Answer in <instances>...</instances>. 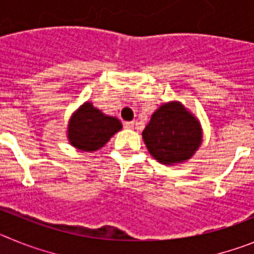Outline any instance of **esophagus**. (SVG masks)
I'll list each match as a JSON object with an SVG mask.
<instances>
[{
	"label": "esophagus",
	"mask_w": 254,
	"mask_h": 254,
	"mask_svg": "<svg viewBox=\"0 0 254 254\" xmlns=\"http://www.w3.org/2000/svg\"><path fill=\"white\" fill-rule=\"evenodd\" d=\"M133 126H134L133 122H125V123H123V127H125V128H128V129L133 128Z\"/></svg>",
	"instance_id": "1"
}]
</instances>
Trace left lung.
<instances>
[{"instance_id":"1","label":"left lung","mask_w":254,"mask_h":254,"mask_svg":"<svg viewBox=\"0 0 254 254\" xmlns=\"http://www.w3.org/2000/svg\"><path fill=\"white\" fill-rule=\"evenodd\" d=\"M147 150L159 163L174 165L193 156L202 142V129L181 103L161 105L142 132Z\"/></svg>"}]
</instances>
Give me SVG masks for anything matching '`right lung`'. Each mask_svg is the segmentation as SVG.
I'll use <instances>...</instances> for the list:
<instances>
[{
	"mask_svg": "<svg viewBox=\"0 0 254 254\" xmlns=\"http://www.w3.org/2000/svg\"><path fill=\"white\" fill-rule=\"evenodd\" d=\"M122 128L120 120L104 113L86 102L72 114L67 137L69 143L82 151H96Z\"/></svg>",
	"mask_w": 254,
	"mask_h": 254,
	"instance_id": "right-lung-1",
	"label": "right lung"
}]
</instances>
